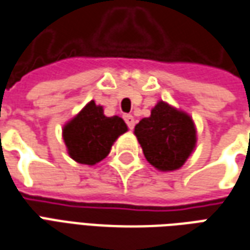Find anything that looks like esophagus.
<instances>
[{"label": "esophagus", "mask_w": 250, "mask_h": 250, "mask_svg": "<svg viewBox=\"0 0 250 250\" xmlns=\"http://www.w3.org/2000/svg\"><path fill=\"white\" fill-rule=\"evenodd\" d=\"M125 120L127 125H128V128L132 130L134 128V125H135V118L132 116V115H125Z\"/></svg>", "instance_id": "1"}]
</instances>
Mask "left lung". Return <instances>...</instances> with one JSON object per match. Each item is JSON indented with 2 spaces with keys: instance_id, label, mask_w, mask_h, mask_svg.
<instances>
[{
  "instance_id": "1",
  "label": "left lung",
  "mask_w": 250,
  "mask_h": 250,
  "mask_svg": "<svg viewBox=\"0 0 250 250\" xmlns=\"http://www.w3.org/2000/svg\"><path fill=\"white\" fill-rule=\"evenodd\" d=\"M134 134L148 163L161 171L182 167L197 143L193 119L162 100L135 125Z\"/></svg>"
}]
</instances>
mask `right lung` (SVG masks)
<instances>
[{
	"label": "right lung",
	"instance_id": "add662e5",
	"mask_svg": "<svg viewBox=\"0 0 250 250\" xmlns=\"http://www.w3.org/2000/svg\"><path fill=\"white\" fill-rule=\"evenodd\" d=\"M127 125L119 116H105L93 100L62 128L69 157L82 165H96L111 151L114 142L125 134Z\"/></svg>",
	"mask_w": 250,
	"mask_h": 250
}]
</instances>
